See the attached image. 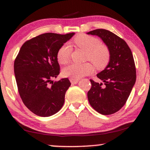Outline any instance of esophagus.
Here are the masks:
<instances>
[{
    "instance_id": "obj_1",
    "label": "esophagus",
    "mask_w": 150,
    "mask_h": 150,
    "mask_svg": "<svg viewBox=\"0 0 150 150\" xmlns=\"http://www.w3.org/2000/svg\"><path fill=\"white\" fill-rule=\"evenodd\" d=\"M69 81H70L71 83L73 84V85H75V84H77L78 83H79V80H78V79H69Z\"/></svg>"
}]
</instances>
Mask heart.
I'll return each instance as SVG.
<instances>
[{
    "label": "heart",
    "mask_w": 150,
    "mask_h": 150,
    "mask_svg": "<svg viewBox=\"0 0 150 150\" xmlns=\"http://www.w3.org/2000/svg\"><path fill=\"white\" fill-rule=\"evenodd\" d=\"M76 46L85 52L86 59H89L98 69L104 68L108 64L110 59L109 50L107 47L100 44V41L94 37L81 34L74 40ZM71 48L68 44H64L57 52V60L61 64H65L69 61ZM91 63H85L83 64L71 63L65 67L63 70L65 76L73 79H79L89 74L93 71Z\"/></svg>",
    "instance_id": "obj_1"
}]
</instances>
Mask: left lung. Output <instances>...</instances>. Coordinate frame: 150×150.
Returning a JSON list of instances; mask_svg holds the SVG:
<instances>
[{"instance_id": "8db88e82", "label": "left lung", "mask_w": 150, "mask_h": 150, "mask_svg": "<svg viewBox=\"0 0 150 150\" xmlns=\"http://www.w3.org/2000/svg\"><path fill=\"white\" fill-rule=\"evenodd\" d=\"M87 34L101 39L109 50L106 67L97 74L102 81L90 80L89 104L96 111L107 115L117 112L126 104L136 82V68L132 53L124 40L106 29H96Z\"/></svg>"}]
</instances>
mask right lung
I'll list each match as a JSON object with an SVG mask.
<instances>
[{
  "label": "right lung",
  "mask_w": 150,
  "mask_h": 150,
  "mask_svg": "<svg viewBox=\"0 0 150 150\" xmlns=\"http://www.w3.org/2000/svg\"><path fill=\"white\" fill-rule=\"evenodd\" d=\"M74 33H47L26 41L14 61V74L22 102L34 114L50 117L59 111L71 83L67 78L53 82L59 74V49Z\"/></svg>",
  "instance_id": "right-lung-1"
}]
</instances>
